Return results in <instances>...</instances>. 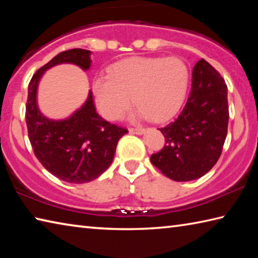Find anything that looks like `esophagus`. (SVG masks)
<instances>
[{"instance_id": "1", "label": "esophagus", "mask_w": 258, "mask_h": 258, "mask_svg": "<svg viewBox=\"0 0 258 258\" xmlns=\"http://www.w3.org/2000/svg\"><path fill=\"white\" fill-rule=\"evenodd\" d=\"M146 132V128L143 127H137V128H130V133H133V134H138V135H141Z\"/></svg>"}]
</instances>
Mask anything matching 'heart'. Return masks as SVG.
Segmentation results:
<instances>
[{
    "label": "heart",
    "mask_w": 258,
    "mask_h": 258,
    "mask_svg": "<svg viewBox=\"0 0 258 258\" xmlns=\"http://www.w3.org/2000/svg\"><path fill=\"white\" fill-rule=\"evenodd\" d=\"M108 73L94 81L93 92L99 111L109 120L124 115L131 98L139 107L138 117L167 120L181 108L189 85L186 64L176 56H132L113 63Z\"/></svg>",
    "instance_id": "b5f03b06"
}]
</instances>
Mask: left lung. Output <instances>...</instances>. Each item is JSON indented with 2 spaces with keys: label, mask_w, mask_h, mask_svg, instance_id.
Masks as SVG:
<instances>
[{
  "label": "left lung",
  "mask_w": 258,
  "mask_h": 258,
  "mask_svg": "<svg viewBox=\"0 0 258 258\" xmlns=\"http://www.w3.org/2000/svg\"><path fill=\"white\" fill-rule=\"evenodd\" d=\"M228 124V87L215 68L199 60L185 106L172 123L159 128L165 146L151 155L152 165L177 182L202 177L220 158Z\"/></svg>",
  "instance_id": "1"
}]
</instances>
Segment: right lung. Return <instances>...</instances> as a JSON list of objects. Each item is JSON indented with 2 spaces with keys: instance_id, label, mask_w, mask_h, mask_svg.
Returning <instances> with one entry per match:
<instances>
[{
  "instance_id": "right-lung-1",
  "label": "right lung",
  "mask_w": 258,
  "mask_h": 258,
  "mask_svg": "<svg viewBox=\"0 0 258 258\" xmlns=\"http://www.w3.org/2000/svg\"><path fill=\"white\" fill-rule=\"evenodd\" d=\"M91 51H63L34 74L28 85L26 124L34 154L46 171L69 183H86L99 177L111 165L119 139L127 130L110 124L95 111L93 94L66 119L45 117L37 106V86L47 69L74 63L83 71L91 67Z\"/></svg>"
}]
</instances>
